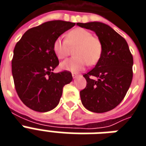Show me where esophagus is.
<instances>
[{
	"instance_id": "obj_1",
	"label": "esophagus",
	"mask_w": 146,
	"mask_h": 146,
	"mask_svg": "<svg viewBox=\"0 0 146 146\" xmlns=\"http://www.w3.org/2000/svg\"><path fill=\"white\" fill-rule=\"evenodd\" d=\"M78 75L79 74H78V73H72V77H73V78H76Z\"/></svg>"
}]
</instances>
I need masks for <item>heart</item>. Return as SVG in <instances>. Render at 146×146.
Masks as SVG:
<instances>
[{
  "mask_svg": "<svg viewBox=\"0 0 146 146\" xmlns=\"http://www.w3.org/2000/svg\"><path fill=\"white\" fill-rule=\"evenodd\" d=\"M70 47L74 48V55L61 63L62 70L78 72L83 70L87 64L96 65L103 52L102 43L98 37L93 36L89 30L75 28L66 35V40L57 38L53 43V52L59 59L65 58L69 53Z\"/></svg>",
  "mask_w": 146,
  "mask_h": 146,
  "instance_id": "1",
  "label": "heart"
}]
</instances>
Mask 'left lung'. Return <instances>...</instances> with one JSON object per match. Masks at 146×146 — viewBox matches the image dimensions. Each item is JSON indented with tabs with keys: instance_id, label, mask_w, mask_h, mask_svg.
Masks as SVG:
<instances>
[{
	"instance_id": "left-lung-1",
	"label": "left lung",
	"mask_w": 146,
	"mask_h": 146,
	"mask_svg": "<svg viewBox=\"0 0 146 146\" xmlns=\"http://www.w3.org/2000/svg\"><path fill=\"white\" fill-rule=\"evenodd\" d=\"M78 26L95 33L103 46L95 67L84 74L87 85L80 91L82 104L94 113H104L119 105L126 96L133 79V58L123 37L100 22L78 23ZM96 76L97 80L91 79Z\"/></svg>"
}]
</instances>
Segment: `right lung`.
Returning <instances> with one entry per match:
<instances>
[{
  "label": "right lung",
  "instance_id": "obj_1",
  "mask_svg": "<svg viewBox=\"0 0 146 146\" xmlns=\"http://www.w3.org/2000/svg\"><path fill=\"white\" fill-rule=\"evenodd\" d=\"M75 23L52 20L28 30L16 44L12 74L16 91L27 107L47 112L59 103L63 87L72 81L68 71L54 73L59 62L53 43Z\"/></svg>",
  "mask_w": 146,
  "mask_h": 146
}]
</instances>
